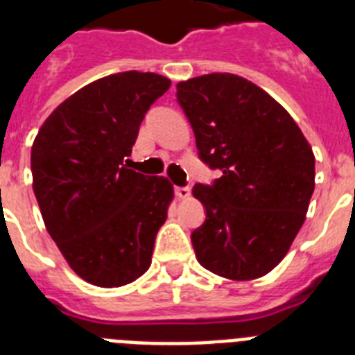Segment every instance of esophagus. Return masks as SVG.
Listing matches in <instances>:
<instances>
[{
	"label": "esophagus",
	"mask_w": 355,
	"mask_h": 355,
	"mask_svg": "<svg viewBox=\"0 0 355 355\" xmlns=\"http://www.w3.org/2000/svg\"><path fill=\"white\" fill-rule=\"evenodd\" d=\"M175 197H178V199H188V197H190V188L175 187Z\"/></svg>",
	"instance_id": "esophagus-1"
}]
</instances>
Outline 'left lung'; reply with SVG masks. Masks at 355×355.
I'll return each mask as SVG.
<instances>
[{"instance_id": "obj_1", "label": "left lung", "mask_w": 355, "mask_h": 355, "mask_svg": "<svg viewBox=\"0 0 355 355\" xmlns=\"http://www.w3.org/2000/svg\"><path fill=\"white\" fill-rule=\"evenodd\" d=\"M200 159L220 168L213 187L196 184L206 208L192 233L197 261L231 281L274 270L306 220L315 155L297 122L245 78L213 72L175 85Z\"/></svg>"}]
</instances>
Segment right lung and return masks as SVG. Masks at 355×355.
Here are the masks:
<instances>
[{
    "label": "right lung",
    "instance_id": "1",
    "mask_svg": "<svg viewBox=\"0 0 355 355\" xmlns=\"http://www.w3.org/2000/svg\"><path fill=\"white\" fill-rule=\"evenodd\" d=\"M168 87L155 72L110 74L56 106L33 140L44 225L69 266L94 286H124L150 266L174 188L124 162L147 110Z\"/></svg>",
    "mask_w": 355,
    "mask_h": 355
}]
</instances>
